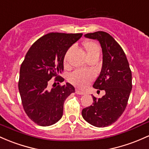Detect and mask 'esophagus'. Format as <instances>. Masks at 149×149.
Here are the masks:
<instances>
[{"instance_id":"1","label":"esophagus","mask_w":149,"mask_h":149,"mask_svg":"<svg viewBox=\"0 0 149 149\" xmlns=\"http://www.w3.org/2000/svg\"><path fill=\"white\" fill-rule=\"evenodd\" d=\"M76 93L78 95H85L86 94V93L83 92V91H80V90H78V89H76Z\"/></svg>"}]
</instances>
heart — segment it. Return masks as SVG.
Returning <instances> with one entry per match:
<instances>
[{
  "mask_svg": "<svg viewBox=\"0 0 149 149\" xmlns=\"http://www.w3.org/2000/svg\"><path fill=\"white\" fill-rule=\"evenodd\" d=\"M83 48L87 54L88 57L90 58L93 57L99 56L100 53V47L99 45L95 42L88 41L83 43ZM73 48L71 47L65 54L63 57V63L64 65H67L68 57L70 52ZM95 77V75L93 71L89 70H77L71 73L68 76V81L73 84V86L80 88H84L93 81Z\"/></svg>",
  "mask_w": 149,
  "mask_h": 149,
  "instance_id": "b5f03b06",
  "label": "heart"
}]
</instances>
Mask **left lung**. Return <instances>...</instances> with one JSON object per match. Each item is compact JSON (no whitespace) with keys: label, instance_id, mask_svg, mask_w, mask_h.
<instances>
[{"label":"left lung","instance_id":"left-lung-1","mask_svg":"<svg viewBox=\"0 0 149 149\" xmlns=\"http://www.w3.org/2000/svg\"><path fill=\"white\" fill-rule=\"evenodd\" d=\"M85 37L99 41L102 47V69L93 86L104 90L105 95L98 99L93 96V104L83 109L82 116L95 127H105L118 120L127 107L132 88V71L123 49L109 34L98 31Z\"/></svg>","mask_w":149,"mask_h":149}]
</instances>
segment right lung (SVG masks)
<instances>
[{"label":"right lung","mask_w":149,"mask_h":149,"mask_svg":"<svg viewBox=\"0 0 149 149\" xmlns=\"http://www.w3.org/2000/svg\"><path fill=\"white\" fill-rule=\"evenodd\" d=\"M82 33L51 32L42 36L29 48L19 70V92L24 112L37 125L47 127L62 117L63 104L75 88L59 76L63 71V57ZM55 77L50 89V80Z\"/></svg>","instance_id":"right-lung-1"}]
</instances>
